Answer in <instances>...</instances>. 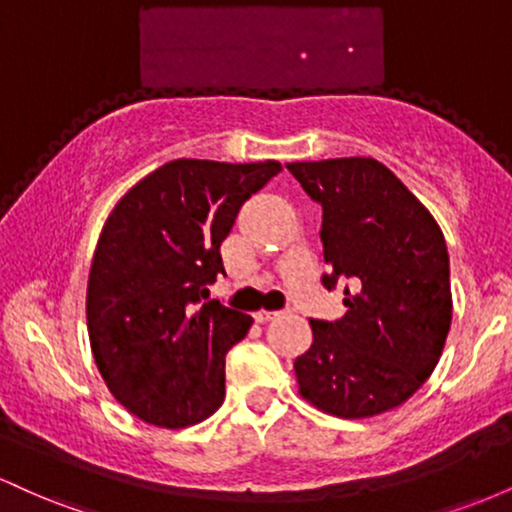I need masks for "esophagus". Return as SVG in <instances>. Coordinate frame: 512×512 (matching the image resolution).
I'll return each instance as SVG.
<instances>
[{
	"instance_id": "esophagus-1",
	"label": "esophagus",
	"mask_w": 512,
	"mask_h": 512,
	"mask_svg": "<svg viewBox=\"0 0 512 512\" xmlns=\"http://www.w3.org/2000/svg\"><path fill=\"white\" fill-rule=\"evenodd\" d=\"M279 313H276V310H257L255 313V320L257 322H269L272 320V317H276Z\"/></svg>"
}]
</instances>
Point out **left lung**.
<instances>
[{"label":"left lung","instance_id":"obj_1","mask_svg":"<svg viewBox=\"0 0 512 512\" xmlns=\"http://www.w3.org/2000/svg\"><path fill=\"white\" fill-rule=\"evenodd\" d=\"M322 207V250L344 281L346 313L310 320L313 346L296 358L301 395L342 419L395 409L426 383L452 320L443 231L404 182L375 158L286 163Z\"/></svg>","mask_w":512,"mask_h":512}]
</instances>
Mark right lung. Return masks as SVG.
Listing matches in <instances>:
<instances>
[{"instance_id":"obj_1","label":"right lung","mask_w":512,"mask_h":512,"mask_svg":"<svg viewBox=\"0 0 512 512\" xmlns=\"http://www.w3.org/2000/svg\"><path fill=\"white\" fill-rule=\"evenodd\" d=\"M281 163L178 158L139 180L105 221L86 291L91 351L113 397L161 428L199 424L226 395V354L252 317L204 303L240 207Z\"/></svg>"}]
</instances>
